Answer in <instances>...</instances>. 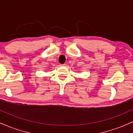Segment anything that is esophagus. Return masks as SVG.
<instances>
[{
	"instance_id": "1",
	"label": "esophagus",
	"mask_w": 133,
	"mask_h": 133,
	"mask_svg": "<svg viewBox=\"0 0 133 133\" xmlns=\"http://www.w3.org/2000/svg\"><path fill=\"white\" fill-rule=\"evenodd\" d=\"M60 66H61V67H65V64H60Z\"/></svg>"
}]
</instances>
